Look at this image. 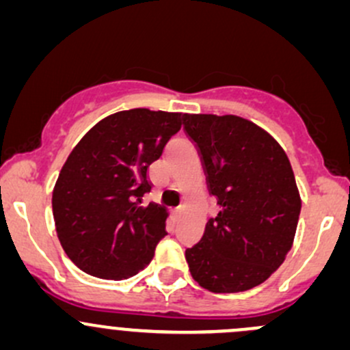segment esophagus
<instances>
[{"mask_svg": "<svg viewBox=\"0 0 350 350\" xmlns=\"http://www.w3.org/2000/svg\"><path fill=\"white\" fill-rule=\"evenodd\" d=\"M183 211H184V206H179L178 209L174 211V213H176V216H181V214H183Z\"/></svg>", "mask_w": 350, "mask_h": 350, "instance_id": "34e87169", "label": "esophagus"}]
</instances>
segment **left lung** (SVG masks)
Instances as JSON below:
<instances>
[{
    "label": "left lung",
    "instance_id": "obj_1",
    "mask_svg": "<svg viewBox=\"0 0 350 350\" xmlns=\"http://www.w3.org/2000/svg\"><path fill=\"white\" fill-rule=\"evenodd\" d=\"M184 129L221 206L202 239L186 249L191 275L216 294L252 289L294 243L301 196L289 157L267 131L234 114H184Z\"/></svg>",
    "mask_w": 350,
    "mask_h": 350
}]
</instances>
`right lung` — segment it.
I'll return each instance as SVG.
<instances>
[{"label": "right lung", "instance_id": "obj_1", "mask_svg": "<svg viewBox=\"0 0 350 350\" xmlns=\"http://www.w3.org/2000/svg\"><path fill=\"white\" fill-rule=\"evenodd\" d=\"M184 114L146 107L94 124L61 167L53 189L57 239L86 274L107 281L136 275L166 236V207L143 206L148 169L159 159Z\"/></svg>", "mask_w": 350, "mask_h": 350}]
</instances>
